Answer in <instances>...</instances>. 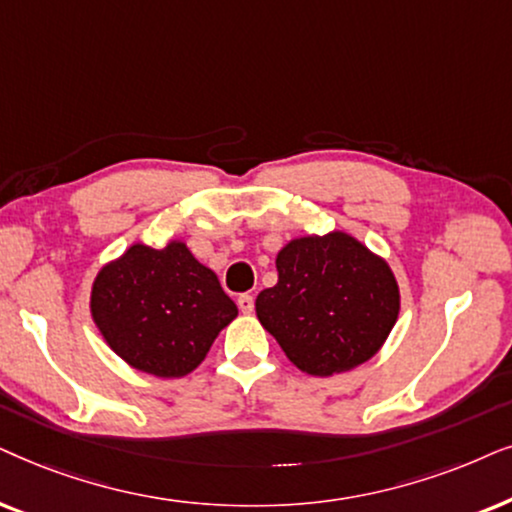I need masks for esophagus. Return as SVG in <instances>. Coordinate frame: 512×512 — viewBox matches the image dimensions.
<instances>
[{
  "instance_id": "esophagus-1",
  "label": "esophagus",
  "mask_w": 512,
  "mask_h": 512,
  "mask_svg": "<svg viewBox=\"0 0 512 512\" xmlns=\"http://www.w3.org/2000/svg\"><path fill=\"white\" fill-rule=\"evenodd\" d=\"M236 304H238V309H241V313H252V309H255V299H252V295H248V292L238 295Z\"/></svg>"
}]
</instances>
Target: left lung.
I'll list each match as a JSON object with an SVG mask.
<instances>
[{
  "label": "left lung",
  "instance_id": "left-lung-1",
  "mask_svg": "<svg viewBox=\"0 0 512 512\" xmlns=\"http://www.w3.org/2000/svg\"><path fill=\"white\" fill-rule=\"evenodd\" d=\"M276 269L278 283L257 295V318L290 363L313 377L363 365L398 320L391 267L344 231L292 238Z\"/></svg>",
  "mask_w": 512,
  "mask_h": 512
}]
</instances>
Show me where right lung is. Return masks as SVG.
Wrapping results in <instances>:
<instances>
[{"instance_id":"obj_1","label":"right lung","mask_w":512,"mask_h":512,"mask_svg":"<svg viewBox=\"0 0 512 512\" xmlns=\"http://www.w3.org/2000/svg\"><path fill=\"white\" fill-rule=\"evenodd\" d=\"M91 316L109 349L135 370L185 377L238 316L215 271L182 241L154 250L135 243L98 271Z\"/></svg>"}]
</instances>
